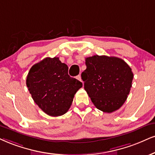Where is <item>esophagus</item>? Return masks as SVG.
Instances as JSON below:
<instances>
[{"label": "esophagus", "mask_w": 155, "mask_h": 155, "mask_svg": "<svg viewBox=\"0 0 155 155\" xmlns=\"http://www.w3.org/2000/svg\"><path fill=\"white\" fill-rule=\"evenodd\" d=\"M77 79L78 80V81H82V79H81V74H79V75H78V76H77ZM82 82H83V81H82Z\"/></svg>", "instance_id": "1"}]
</instances>
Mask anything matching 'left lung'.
<instances>
[{
    "mask_svg": "<svg viewBox=\"0 0 155 155\" xmlns=\"http://www.w3.org/2000/svg\"><path fill=\"white\" fill-rule=\"evenodd\" d=\"M84 88L99 110L112 113L121 107L131 87L134 74L122 59L102 55L85 58Z\"/></svg>",
    "mask_w": 155,
    "mask_h": 155,
    "instance_id": "8db88e82",
    "label": "left lung"
}]
</instances>
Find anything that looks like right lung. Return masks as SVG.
I'll use <instances>...</instances> for the list:
<instances>
[{
  "label": "right lung",
  "instance_id": "add662e5",
  "mask_svg": "<svg viewBox=\"0 0 155 155\" xmlns=\"http://www.w3.org/2000/svg\"><path fill=\"white\" fill-rule=\"evenodd\" d=\"M26 86L34 102L45 114L60 116L70 108L83 83L70 77L68 65L55 57H46L31 67Z\"/></svg>",
  "mask_w": 155,
  "mask_h": 155
}]
</instances>
